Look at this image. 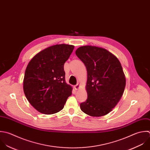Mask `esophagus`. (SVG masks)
Returning <instances> with one entry per match:
<instances>
[{"label":"esophagus","mask_w":150,"mask_h":150,"mask_svg":"<svg viewBox=\"0 0 150 150\" xmlns=\"http://www.w3.org/2000/svg\"><path fill=\"white\" fill-rule=\"evenodd\" d=\"M80 88H81V86L79 84H76V85L74 86V88L75 90H78L80 89Z\"/></svg>","instance_id":"1"}]
</instances>
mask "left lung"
I'll return each mask as SVG.
<instances>
[{"instance_id":"obj_1","label":"left lung","mask_w":150,"mask_h":150,"mask_svg":"<svg viewBox=\"0 0 150 150\" xmlns=\"http://www.w3.org/2000/svg\"><path fill=\"white\" fill-rule=\"evenodd\" d=\"M75 54L84 63L88 74V99L81 103V109L91 116H105L118 103L125 89L122 65L114 54L102 47L84 45Z\"/></svg>"}]
</instances>
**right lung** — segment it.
Here are the masks:
<instances>
[{"mask_svg": "<svg viewBox=\"0 0 150 150\" xmlns=\"http://www.w3.org/2000/svg\"><path fill=\"white\" fill-rule=\"evenodd\" d=\"M74 45L61 44L50 46L37 54L25 71L23 91L34 109L45 115L59 112L64 107L72 88L65 82V62Z\"/></svg>", "mask_w": 150, "mask_h": 150, "instance_id": "1", "label": "right lung"}]
</instances>
